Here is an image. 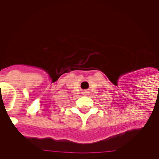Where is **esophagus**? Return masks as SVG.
<instances>
[{
  "label": "esophagus",
  "instance_id": "obj_1",
  "mask_svg": "<svg viewBox=\"0 0 159 159\" xmlns=\"http://www.w3.org/2000/svg\"><path fill=\"white\" fill-rule=\"evenodd\" d=\"M89 93V91H86V90H85V91H83V95H88Z\"/></svg>",
  "mask_w": 159,
  "mask_h": 159
}]
</instances>
